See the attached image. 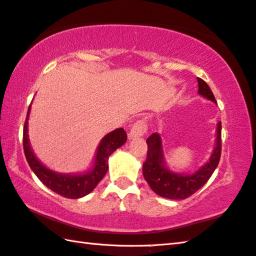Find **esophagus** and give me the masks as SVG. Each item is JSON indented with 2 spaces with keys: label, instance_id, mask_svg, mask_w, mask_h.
<instances>
[{
  "label": "esophagus",
  "instance_id": "1",
  "mask_svg": "<svg viewBox=\"0 0 256 256\" xmlns=\"http://www.w3.org/2000/svg\"><path fill=\"white\" fill-rule=\"evenodd\" d=\"M148 132V124L145 122V120H140L136 123H135L132 128L128 132V138L133 140V138H141L143 135L146 134Z\"/></svg>",
  "mask_w": 256,
  "mask_h": 256
}]
</instances>
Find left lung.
<instances>
[{"label":"left lung","instance_id":"1","mask_svg":"<svg viewBox=\"0 0 256 256\" xmlns=\"http://www.w3.org/2000/svg\"><path fill=\"white\" fill-rule=\"evenodd\" d=\"M198 91L201 96L216 103L208 85L202 78H198ZM221 122L216 126L215 146L208 161L194 173H178L170 170L165 162L162 138L158 133H153L146 140L148 158L143 164L145 181L158 195L170 200H184L198 191L212 176L218 168L221 158Z\"/></svg>","mask_w":256,"mask_h":256}]
</instances>
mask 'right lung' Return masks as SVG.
Masks as SVG:
<instances>
[{
	"label": "right lung",
	"instance_id": "1",
	"mask_svg": "<svg viewBox=\"0 0 256 256\" xmlns=\"http://www.w3.org/2000/svg\"><path fill=\"white\" fill-rule=\"evenodd\" d=\"M31 105L28 106L23 128L24 154L30 168L45 186L64 198H80L91 193L108 172L110 155L126 142V132L120 128L105 135L96 148L92 166L88 171L76 174L58 173L45 166L32 150L28 138V118Z\"/></svg>",
	"mask_w": 256,
	"mask_h": 256
}]
</instances>
